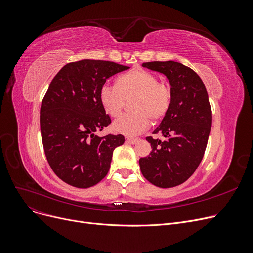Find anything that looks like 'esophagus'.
I'll list each match as a JSON object with an SVG mask.
<instances>
[{
	"instance_id": "34e87169",
	"label": "esophagus",
	"mask_w": 253,
	"mask_h": 253,
	"mask_svg": "<svg viewBox=\"0 0 253 253\" xmlns=\"http://www.w3.org/2000/svg\"><path fill=\"white\" fill-rule=\"evenodd\" d=\"M137 141H138V138H133V137H128V138H126V142H128V143L134 144Z\"/></svg>"
}]
</instances>
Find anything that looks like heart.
Returning a JSON list of instances; mask_svg holds the SVG:
<instances>
[{
	"instance_id": "obj_1",
	"label": "heart",
	"mask_w": 253,
	"mask_h": 253,
	"mask_svg": "<svg viewBox=\"0 0 253 253\" xmlns=\"http://www.w3.org/2000/svg\"><path fill=\"white\" fill-rule=\"evenodd\" d=\"M133 97L134 111L114 121L115 132L134 136L149 127L151 118L154 121L162 120L170 111L172 89L169 84L160 82L154 73L134 68L119 76L117 85L104 83L99 90V100L111 117H117L125 108L126 99Z\"/></svg>"
}]
</instances>
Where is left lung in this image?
Returning a JSON list of instances; mask_svg holds the SVG:
<instances>
[{
	"label": "left lung",
	"mask_w": 253,
	"mask_h": 253,
	"mask_svg": "<svg viewBox=\"0 0 253 253\" xmlns=\"http://www.w3.org/2000/svg\"><path fill=\"white\" fill-rule=\"evenodd\" d=\"M143 67L164 74L172 89L170 111L154 134L149 136L152 152L139 159L144 178L159 188H172L185 182L200 166L208 142L212 112L203 80L193 70L175 61H154Z\"/></svg>",
	"instance_id": "obj_1"
}]
</instances>
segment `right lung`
Returning a JSON list of instances; mask_svg holds the SVG:
<instances>
[{
  "instance_id": "1",
  "label": "right lung",
  "mask_w": 253,
  "mask_h": 253,
  "mask_svg": "<svg viewBox=\"0 0 253 253\" xmlns=\"http://www.w3.org/2000/svg\"><path fill=\"white\" fill-rule=\"evenodd\" d=\"M111 61L81 60L64 65L45 94L40 111L41 136L47 162L60 179L89 188L108 174L122 135L95 133L111 124L99 100L106 79L128 70Z\"/></svg>"
}]
</instances>
